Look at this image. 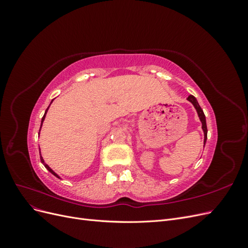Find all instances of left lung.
<instances>
[{"label": "left lung", "mask_w": 248, "mask_h": 248, "mask_svg": "<svg viewBox=\"0 0 248 248\" xmlns=\"http://www.w3.org/2000/svg\"><path fill=\"white\" fill-rule=\"evenodd\" d=\"M187 100L190 101V102L193 104V107L196 108V109H197V111H198L199 118H200L201 122H202V131H204V136H205V138H204V146H205V144H206V140H207V132H208V130H207V124H206V117H205V114H204V111H202V109L201 108L200 104H199V102H198V100H197L196 97L192 96V95H189L188 97H187Z\"/></svg>", "instance_id": "obj_1"}]
</instances>
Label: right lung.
<instances>
[{"mask_svg": "<svg viewBox=\"0 0 248 248\" xmlns=\"http://www.w3.org/2000/svg\"><path fill=\"white\" fill-rule=\"evenodd\" d=\"M51 102H52V100H51ZM48 108H49V107H48V108H46V112H44V116H43V117H42V120H41V126H42V123H43V121H44V119H46V112H47V110H48ZM40 128H41V127H40ZM39 132H40V130H39ZM39 153H40V148H39ZM40 160H41V162H42V163H43V166H44V167H46V169H47V170H49V171H50V172H51V174H52V175H54V176H56V177H57V178H60V177H59V176H58V175H57V174H56V172H55V171H54V170H51V169H50V168H49V167H48V166H47V164H46V162H44V160H43V158H42V156H40Z\"/></svg>", "mask_w": 248, "mask_h": 248, "instance_id": "1", "label": "right lung"}]
</instances>
